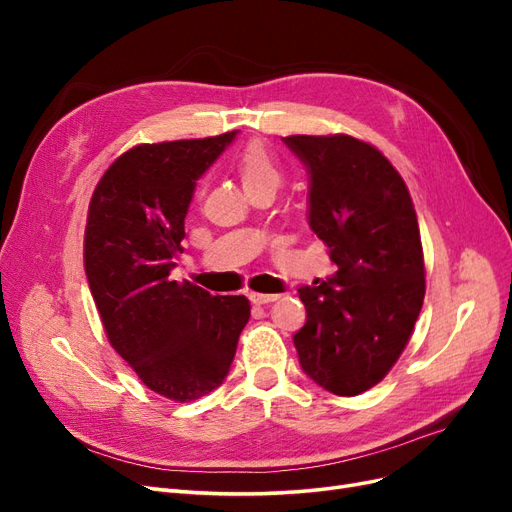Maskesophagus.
<instances>
[{"instance_id": "34e87169", "label": "esophagus", "mask_w": 512, "mask_h": 512, "mask_svg": "<svg viewBox=\"0 0 512 512\" xmlns=\"http://www.w3.org/2000/svg\"><path fill=\"white\" fill-rule=\"evenodd\" d=\"M277 297H280V294H262V292H250V301H252L254 305H265V303H273V301H277Z\"/></svg>"}]
</instances>
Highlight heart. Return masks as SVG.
I'll return each instance as SVG.
<instances>
[{
    "mask_svg": "<svg viewBox=\"0 0 512 512\" xmlns=\"http://www.w3.org/2000/svg\"><path fill=\"white\" fill-rule=\"evenodd\" d=\"M237 175L245 192L250 194L258 188H277L282 181V168L273 153L260 143H247L235 156Z\"/></svg>",
    "mask_w": 512,
    "mask_h": 512,
    "instance_id": "obj_1",
    "label": "heart"
}]
</instances>
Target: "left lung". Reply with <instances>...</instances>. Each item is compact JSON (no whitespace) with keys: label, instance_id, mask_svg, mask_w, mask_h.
<instances>
[{"label":"left lung","instance_id":"1","mask_svg":"<svg viewBox=\"0 0 512 512\" xmlns=\"http://www.w3.org/2000/svg\"><path fill=\"white\" fill-rule=\"evenodd\" d=\"M309 179L307 222L337 271L301 286L307 320L292 342L305 374L333 395L378 384L421 314L425 265L404 179L359 138L286 136Z\"/></svg>","mask_w":512,"mask_h":512}]
</instances>
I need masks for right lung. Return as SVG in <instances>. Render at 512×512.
Here are the masks:
<instances>
[{
  "label": "right lung",
  "instance_id": "add662e5",
  "mask_svg": "<svg viewBox=\"0 0 512 512\" xmlns=\"http://www.w3.org/2000/svg\"><path fill=\"white\" fill-rule=\"evenodd\" d=\"M235 136L138 145L108 166L89 203L85 275L108 342L151 391L181 404L224 382L250 320L243 294L213 297L168 277L196 181Z\"/></svg>",
  "mask_w": 512,
  "mask_h": 512
}]
</instances>
